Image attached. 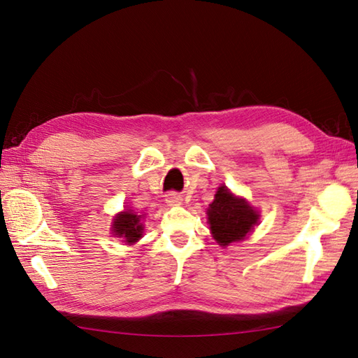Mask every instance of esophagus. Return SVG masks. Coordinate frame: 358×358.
Returning <instances> with one entry per match:
<instances>
[{
    "mask_svg": "<svg viewBox=\"0 0 358 358\" xmlns=\"http://www.w3.org/2000/svg\"><path fill=\"white\" fill-rule=\"evenodd\" d=\"M165 201H166V203H169V206H178V203H180L182 198L176 193H170V194H166Z\"/></svg>",
    "mask_w": 358,
    "mask_h": 358,
    "instance_id": "esophagus-1",
    "label": "esophagus"
}]
</instances>
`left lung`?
<instances>
[{"mask_svg": "<svg viewBox=\"0 0 358 358\" xmlns=\"http://www.w3.org/2000/svg\"><path fill=\"white\" fill-rule=\"evenodd\" d=\"M207 215L213 238L222 247L244 239L258 221L257 211L244 199L233 196L224 185L216 192Z\"/></svg>", "mask_w": 358, "mask_h": 358, "instance_id": "obj_1", "label": "left lung"}]
</instances>
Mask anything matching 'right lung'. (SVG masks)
<instances>
[{"label":"right lung","instance_id":"right-lung-1","mask_svg":"<svg viewBox=\"0 0 358 358\" xmlns=\"http://www.w3.org/2000/svg\"><path fill=\"white\" fill-rule=\"evenodd\" d=\"M142 230L143 227L141 224V216L131 213V211H123L115 217L113 224L114 235L125 239L123 243L127 244L137 243V239L142 238Z\"/></svg>","mask_w":358,"mask_h":358}]
</instances>
